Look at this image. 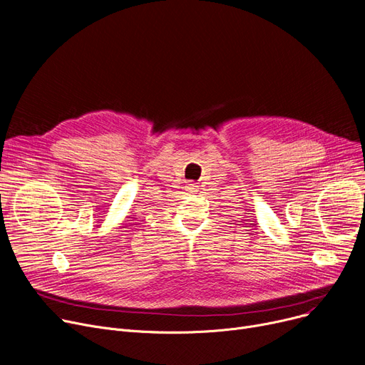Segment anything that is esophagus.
Segmentation results:
<instances>
[{
  "label": "esophagus",
  "instance_id": "1",
  "mask_svg": "<svg viewBox=\"0 0 365 365\" xmlns=\"http://www.w3.org/2000/svg\"><path fill=\"white\" fill-rule=\"evenodd\" d=\"M197 190H199V188H197V184H195V182H192V181L185 184V192H187V195H193V193L197 192Z\"/></svg>",
  "mask_w": 365,
  "mask_h": 365
}]
</instances>
